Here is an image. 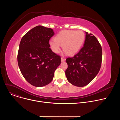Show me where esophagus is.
Instances as JSON below:
<instances>
[{
  "mask_svg": "<svg viewBox=\"0 0 120 120\" xmlns=\"http://www.w3.org/2000/svg\"><path fill=\"white\" fill-rule=\"evenodd\" d=\"M64 58H61V62H64Z\"/></svg>",
  "mask_w": 120,
  "mask_h": 120,
  "instance_id": "esophagus-1",
  "label": "esophagus"
}]
</instances>
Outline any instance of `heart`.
Masks as SVG:
<instances>
[{"mask_svg": "<svg viewBox=\"0 0 120 120\" xmlns=\"http://www.w3.org/2000/svg\"><path fill=\"white\" fill-rule=\"evenodd\" d=\"M54 39L50 40L49 43L55 53L59 52L61 46L67 55L73 56L78 52L83 45L85 35L81 30H65L60 32Z\"/></svg>", "mask_w": 120, "mask_h": 120, "instance_id": "b5f03b06", "label": "heart"}]
</instances>
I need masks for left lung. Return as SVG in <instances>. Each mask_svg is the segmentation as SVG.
<instances>
[{
  "instance_id": "left-lung-1",
  "label": "left lung",
  "mask_w": 120,
  "mask_h": 120,
  "mask_svg": "<svg viewBox=\"0 0 120 120\" xmlns=\"http://www.w3.org/2000/svg\"><path fill=\"white\" fill-rule=\"evenodd\" d=\"M83 46L73 57L66 59L68 81L78 87L89 84L99 73L101 64L102 49L97 38L85 32Z\"/></svg>"
}]
</instances>
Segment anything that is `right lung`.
<instances>
[{"instance_id":"1","label":"right lung","mask_w":120,"mask_h":120,"mask_svg":"<svg viewBox=\"0 0 120 120\" xmlns=\"http://www.w3.org/2000/svg\"><path fill=\"white\" fill-rule=\"evenodd\" d=\"M55 35L53 30L38 26L22 38L18 62L25 79L36 87H42L52 81L54 73L61 64V57L49 47V41Z\"/></svg>"}]
</instances>
